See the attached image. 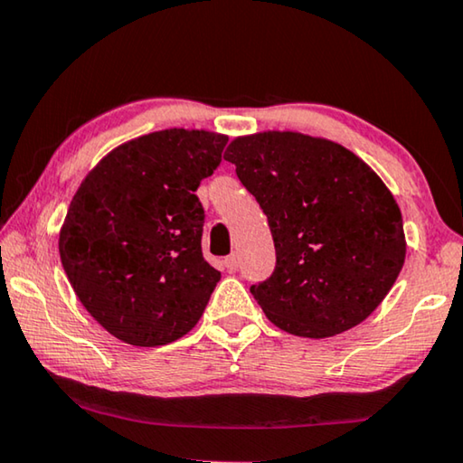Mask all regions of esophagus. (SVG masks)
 I'll return each instance as SVG.
<instances>
[{"label":"esophagus","mask_w":463,"mask_h":463,"mask_svg":"<svg viewBox=\"0 0 463 463\" xmlns=\"http://www.w3.org/2000/svg\"><path fill=\"white\" fill-rule=\"evenodd\" d=\"M224 266H226V269H229V271H234V269H237L239 268V255H229V258H226L224 260Z\"/></svg>","instance_id":"34e87169"}]
</instances>
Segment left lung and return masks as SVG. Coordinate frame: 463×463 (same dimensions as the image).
I'll return each instance as SVG.
<instances>
[{"label":"left lung","instance_id":"8db88e82","mask_svg":"<svg viewBox=\"0 0 463 463\" xmlns=\"http://www.w3.org/2000/svg\"><path fill=\"white\" fill-rule=\"evenodd\" d=\"M224 158L268 216L269 280L251 295L276 327L329 337L369 317L406 260L400 205L354 152L300 131L239 136Z\"/></svg>","mask_w":463,"mask_h":463}]
</instances>
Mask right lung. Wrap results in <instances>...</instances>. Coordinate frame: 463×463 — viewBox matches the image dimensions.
Listing matches in <instances>:
<instances>
[{"label": "right lung", "instance_id": "1", "mask_svg": "<svg viewBox=\"0 0 463 463\" xmlns=\"http://www.w3.org/2000/svg\"><path fill=\"white\" fill-rule=\"evenodd\" d=\"M229 136L171 128L117 146L86 175L60 231L73 292L131 346L192 332L220 271L202 255L195 189L220 165Z\"/></svg>", "mask_w": 463, "mask_h": 463}]
</instances>
